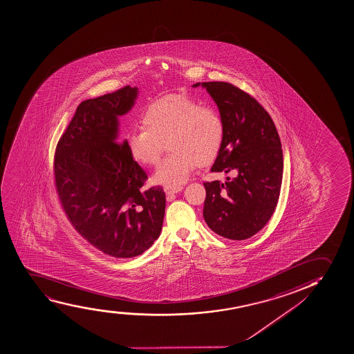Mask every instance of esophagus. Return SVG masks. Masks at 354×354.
Returning <instances> with one entry per match:
<instances>
[{
	"label": "esophagus",
	"instance_id": "1",
	"mask_svg": "<svg viewBox=\"0 0 354 354\" xmlns=\"http://www.w3.org/2000/svg\"><path fill=\"white\" fill-rule=\"evenodd\" d=\"M180 191H183V186H167L165 187V192L168 196H174L175 193L180 192Z\"/></svg>",
	"mask_w": 354,
	"mask_h": 354
}]
</instances>
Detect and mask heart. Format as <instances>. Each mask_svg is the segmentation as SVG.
<instances>
[{"mask_svg": "<svg viewBox=\"0 0 354 354\" xmlns=\"http://www.w3.org/2000/svg\"><path fill=\"white\" fill-rule=\"evenodd\" d=\"M225 124L217 109L183 95L153 101L142 114V127L127 136V147L135 161L153 167L167 148L171 151L153 174L155 183L178 186L198 165L214 161L222 150Z\"/></svg>", "mask_w": 354, "mask_h": 354, "instance_id": "heart-1", "label": "heart"}]
</instances>
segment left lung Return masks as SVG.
<instances>
[{
	"label": "left lung",
	"mask_w": 354,
	"mask_h": 354,
	"mask_svg": "<svg viewBox=\"0 0 354 354\" xmlns=\"http://www.w3.org/2000/svg\"><path fill=\"white\" fill-rule=\"evenodd\" d=\"M218 107L225 124L222 150L211 171L234 175L204 183V219L229 240L249 239L271 218L283 179V150L271 115L258 101L227 82H198Z\"/></svg>",
	"instance_id": "1"
}]
</instances>
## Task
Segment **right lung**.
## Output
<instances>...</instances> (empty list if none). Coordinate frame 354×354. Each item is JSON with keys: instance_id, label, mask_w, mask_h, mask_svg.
<instances>
[{"instance_id": "1", "label": "right lung", "mask_w": 354, "mask_h": 354, "mask_svg": "<svg viewBox=\"0 0 354 354\" xmlns=\"http://www.w3.org/2000/svg\"><path fill=\"white\" fill-rule=\"evenodd\" d=\"M138 88L84 100L58 142L55 183L68 218L83 239L113 258H133L161 234L166 194L145 189L148 176L120 142L119 117Z\"/></svg>"}]
</instances>
